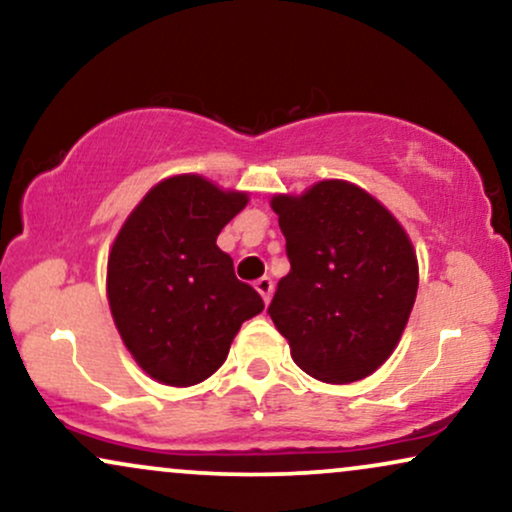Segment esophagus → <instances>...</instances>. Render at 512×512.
Wrapping results in <instances>:
<instances>
[{"mask_svg": "<svg viewBox=\"0 0 512 512\" xmlns=\"http://www.w3.org/2000/svg\"><path fill=\"white\" fill-rule=\"evenodd\" d=\"M255 288H257V293L262 295L264 303H269V300H272V293H274V281L269 279V276H262V279H257V281H255Z\"/></svg>", "mask_w": 512, "mask_h": 512, "instance_id": "obj_1", "label": "esophagus"}]
</instances>
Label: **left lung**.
Segmentation results:
<instances>
[{
    "label": "left lung",
    "mask_w": 512,
    "mask_h": 512,
    "mask_svg": "<svg viewBox=\"0 0 512 512\" xmlns=\"http://www.w3.org/2000/svg\"><path fill=\"white\" fill-rule=\"evenodd\" d=\"M288 272L269 317L295 365L326 384L365 379L393 353L415 305L417 257L400 224L346 181L276 195Z\"/></svg>",
    "instance_id": "obj_1"
}]
</instances>
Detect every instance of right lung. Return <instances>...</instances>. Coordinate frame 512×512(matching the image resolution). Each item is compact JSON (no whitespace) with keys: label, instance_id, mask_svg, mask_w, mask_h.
Listing matches in <instances>:
<instances>
[{"label":"right lung","instance_id":"obj_1","mask_svg":"<svg viewBox=\"0 0 512 512\" xmlns=\"http://www.w3.org/2000/svg\"><path fill=\"white\" fill-rule=\"evenodd\" d=\"M248 205L200 176L166 178L114 240L107 267L116 329L140 367L169 386H193L224 365L260 293L238 281L217 236Z\"/></svg>","mask_w":512,"mask_h":512}]
</instances>
